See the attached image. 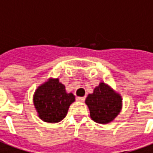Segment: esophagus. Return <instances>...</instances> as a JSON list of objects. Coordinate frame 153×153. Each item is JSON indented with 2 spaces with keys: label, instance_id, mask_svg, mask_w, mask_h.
Segmentation results:
<instances>
[{
  "label": "esophagus",
  "instance_id": "esophagus-1",
  "mask_svg": "<svg viewBox=\"0 0 153 153\" xmlns=\"http://www.w3.org/2000/svg\"><path fill=\"white\" fill-rule=\"evenodd\" d=\"M84 99H85V97H77L76 100L78 102H83L84 101Z\"/></svg>",
  "mask_w": 153,
  "mask_h": 153
}]
</instances>
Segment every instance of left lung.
<instances>
[{
	"label": "left lung",
	"instance_id": "obj_1",
	"mask_svg": "<svg viewBox=\"0 0 153 153\" xmlns=\"http://www.w3.org/2000/svg\"><path fill=\"white\" fill-rule=\"evenodd\" d=\"M90 117L98 123L105 124L113 121L121 110V96L103 83L96 87L85 100Z\"/></svg>",
	"mask_w": 153,
	"mask_h": 153
}]
</instances>
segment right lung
<instances>
[{
	"label": "right lung",
	"instance_id": "add662e5",
	"mask_svg": "<svg viewBox=\"0 0 153 153\" xmlns=\"http://www.w3.org/2000/svg\"><path fill=\"white\" fill-rule=\"evenodd\" d=\"M74 101L73 94H67L59 79H51L39 86L34 95V104L39 117L47 123H58L65 117Z\"/></svg>",
	"mask_w": 153,
	"mask_h": 153
}]
</instances>
